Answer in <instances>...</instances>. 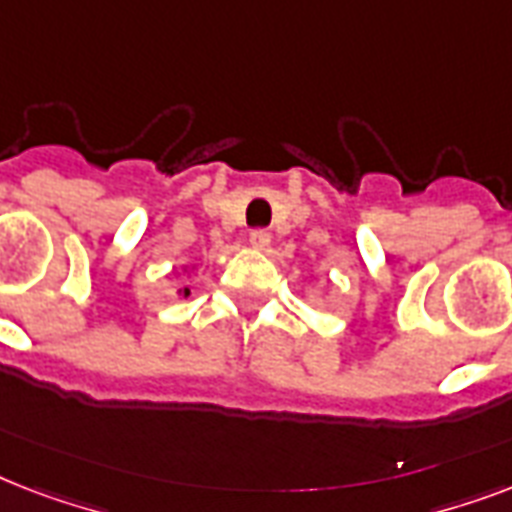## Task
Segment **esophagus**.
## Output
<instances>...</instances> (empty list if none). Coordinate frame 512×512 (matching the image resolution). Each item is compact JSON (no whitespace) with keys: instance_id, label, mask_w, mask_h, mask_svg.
I'll return each mask as SVG.
<instances>
[{"instance_id":"34e87169","label":"esophagus","mask_w":512,"mask_h":512,"mask_svg":"<svg viewBox=\"0 0 512 512\" xmlns=\"http://www.w3.org/2000/svg\"><path fill=\"white\" fill-rule=\"evenodd\" d=\"M249 241H252V247L268 249V244H271V233L265 231V228H255V231L249 233Z\"/></svg>"}]
</instances>
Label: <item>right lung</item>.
I'll list each match as a JSON object with an SVG mask.
<instances>
[{
  "label": "right lung",
  "mask_w": 512,
  "mask_h": 512,
  "mask_svg": "<svg viewBox=\"0 0 512 512\" xmlns=\"http://www.w3.org/2000/svg\"><path fill=\"white\" fill-rule=\"evenodd\" d=\"M183 295H185V297H188V295H191V289H188V287H185V289H183Z\"/></svg>",
  "instance_id": "right-lung-1"
}]
</instances>
